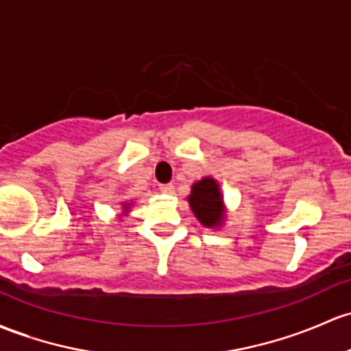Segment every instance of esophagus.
I'll list each match as a JSON object with an SVG mask.
<instances>
[{
    "instance_id": "1",
    "label": "esophagus",
    "mask_w": 351,
    "mask_h": 351,
    "mask_svg": "<svg viewBox=\"0 0 351 351\" xmlns=\"http://www.w3.org/2000/svg\"><path fill=\"white\" fill-rule=\"evenodd\" d=\"M160 190L163 191L166 195H171L173 191H175V186H173V183H166V185H161Z\"/></svg>"
}]
</instances>
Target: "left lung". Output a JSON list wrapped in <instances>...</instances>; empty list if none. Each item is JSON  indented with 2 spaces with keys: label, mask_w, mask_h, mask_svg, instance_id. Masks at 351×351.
Masks as SVG:
<instances>
[{
  "label": "left lung",
  "mask_w": 351,
  "mask_h": 351,
  "mask_svg": "<svg viewBox=\"0 0 351 351\" xmlns=\"http://www.w3.org/2000/svg\"><path fill=\"white\" fill-rule=\"evenodd\" d=\"M188 204L202 225L208 228L220 227L225 220L223 198L220 186L212 176H205L200 182L191 185V193L188 195Z\"/></svg>",
  "instance_id": "1"
}]
</instances>
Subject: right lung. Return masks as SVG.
<instances>
[{
    "instance_id": "right-lung-1",
    "label": "right lung",
    "mask_w": 351,
    "mask_h": 351,
    "mask_svg": "<svg viewBox=\"0 0 351 351\" xmlns=\"http://www.w3.org/2000/svg\"><path fill=\"white\" fill-rule=\"evenodd\" d=\"M123 208H124V212H128V208H129V204H123Z\"/></svg>"
}]
</instances>
